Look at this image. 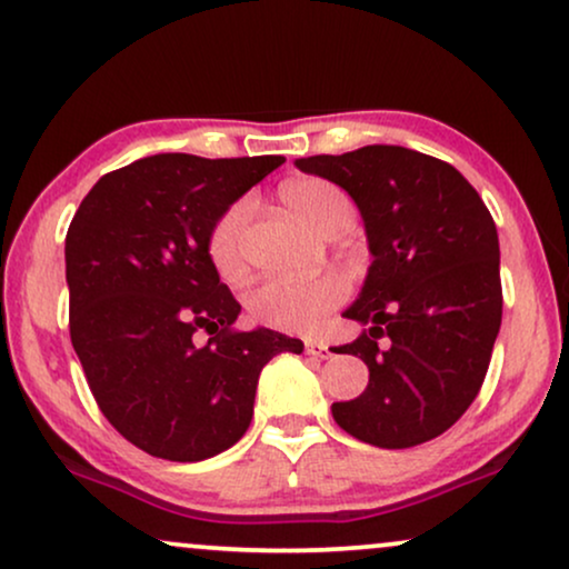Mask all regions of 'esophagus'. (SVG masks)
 I'll return each mask as SVG.
<instances>
[{
	"instance_id": "esophagus-1",
	"label": "esophagus",
	"mask_w": 569,
	"mask_h": 569,
	"mask_svg": "<svg viewBox=\"0 0 569 569\" xmlns=\"http://www.w3.org/2000/svg\"><path fill=\"white\" fill-rule=\"evenodd\" d=\"M306 352H308V356H311V358H319V360H327V358H331L329 345L316 342V339H308V342H306Z\"/></svg>"
}]
</instances>
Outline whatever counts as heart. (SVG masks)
Masks as SVG:
<instances>
[{
    "label": "heart",
    "instance_id": "obj_1",
    "mask_svg": "<svg viewBox=\"0 0 569 569\" xmlns=\"http://www.w3.org/2000/svg\"><path fill=\"white\" fill-rule=\"evenodd\" d=\"M282 201L302 224L327 234L342 232L352 219L348 196L337 186L316 177L292 180L282 188ZM248 224V206L238 203L213 227L209 240L211 263L224 279H234L242 271V234ZM348 298V282L339 274H321L302 282L267 279L248 292V311L263 327L279 331H316L323 319Z\"/></svg>",
    "mask_w": 569,
    "mask_h": 569
}]
</instances>
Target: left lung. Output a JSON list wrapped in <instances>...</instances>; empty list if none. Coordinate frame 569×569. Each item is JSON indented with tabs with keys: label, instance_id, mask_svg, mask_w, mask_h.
I'll list each match as a JSON object with an SVG mask.
<instances>
[{
	"label": "left lung",
	"instance_id": "left-lung-1",
	"mask_svg": "<svg viewBox=\"0 0 569 569\" xmlns=\"http://www.w3.org/2000/svg\"><path fill=\"white\" fill-rule=\"evenodd\" d=\"M335 182L363 219L371 267L335 348L368 366L366 392L331 405L339 429L405 449L437 439L470 408L501 327L499 238L489 209L452 164L402 146L295 159Z\"/></svg>",
	"mask_w": 569,
	"mask_h": 569
}]
</instances>
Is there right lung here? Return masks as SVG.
<instances>
[{
  "mask_svg": "<svg viewBox=\"0 0 569 569\" xmlns=\"http://www.w3.org/2000/svg\"><path fill=\"white\" fill-rule=\"evenodd\" d=\"M284 157L157 153L101 177L64 238L70 339L109 423L161 460L230 449L253 418L263 366L302 342L234 331L240 302L219 282L217 221ZM210 342L198 346L194 331Z\"/></svg>",
  "mask_w": 569,
  "mask_h": 569,
  "instance_id": "1",
  "label": "right lung"
}]
</instances>
